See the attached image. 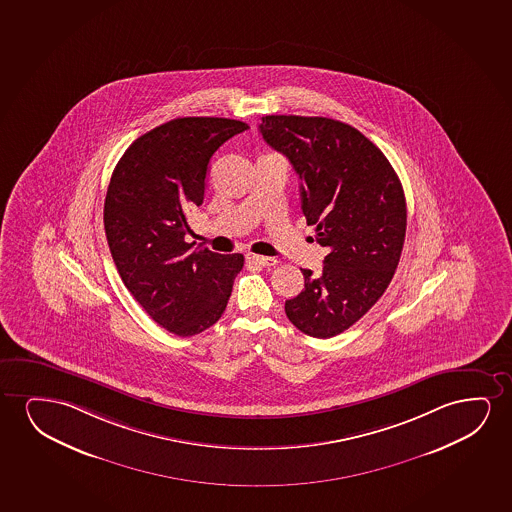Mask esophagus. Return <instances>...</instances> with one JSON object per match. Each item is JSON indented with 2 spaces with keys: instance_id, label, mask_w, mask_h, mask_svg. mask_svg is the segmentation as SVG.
Segmentation results:
<instances>
[{
  "instance_id": "esophagus-1",
  "label": "esophagus",
  "mask_w": 512,
  "mask_h": 512,
  "mask_svg": "<svg viewBox=\"0 0 512 512\" xmlns=\"http://www.w3.org/2000/svg\"><path fill=\"white\" fill-rule=\"evenodd\" d=\"M246 259L253 264H259V266H276V262H278L274 257H264V255H255V253H248Z\"/></svg>"
}]
</instances>
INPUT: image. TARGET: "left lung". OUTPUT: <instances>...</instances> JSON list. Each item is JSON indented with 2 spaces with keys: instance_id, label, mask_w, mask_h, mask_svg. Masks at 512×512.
Wrapping results in <instances>:
<instances>
[{
  "instance_id": "1",
  "label": "left lung",
  "mask_w": 512,
  "mask_h": 512,
  "mask_svg": "<svg viewBox=\"0 0 512 512\" xmlns=\"http://www.w3.org/2000/svg\"><path fill=\"white\" fill-rule=\"evenodd\" d=\"M260 133L301 180L302 213L327 248L320 274L285 302L297 329L327 339L385 294L406 238V197L385 154L355 127L327 117L266 115Z\"/></svg>"
}]
</instances>
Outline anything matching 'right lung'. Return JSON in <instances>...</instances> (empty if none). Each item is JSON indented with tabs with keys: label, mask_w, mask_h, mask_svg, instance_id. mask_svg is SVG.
<instances>
[{
	"label": "right lung",
	"mask_w": 512,
	"mask_h": 512,
	"mask_svg": "<svg viewBox=\"0 0 512 512\" xmlns=\"http://www.w3.org/2000/svg\"><path fill=\"white\" fill-rule=\"evenodd\" d=\"M248 124L183 117L133 141L113 169L105 232L120 278L154 322L196 336L224 315L241 253L192 250L189 211L203 204L211 157Z\"/></svg>",
	"instance_id": "obj_1"
}]
</instances>
